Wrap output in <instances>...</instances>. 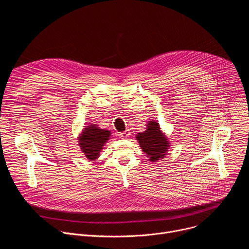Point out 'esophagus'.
I'll return each instance as SVG.
<instances>
[{
    "label": "esophagus",
    "mask_w": 249,
    "mask_h": 249,
    "mask_svg": "<svg viewBox=\"0 0 249 249\" xmlns=\"http://www.w3.org/2000/svg\"><path fill=\"white\" fill-rule=\"evenodd\" d=\"M129 136H130V132H129V131L121 132V133L119 134V137H120V138H122V139H126V138H128Z\"/></svg>",
    "instance_id": "34e87169"
}]
</instances>
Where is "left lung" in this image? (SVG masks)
Segmentation results:
<instances>
[{
  "label": "left lung",
  "instance_id": "obj_1",
  "mask_svg": "<svg viewBox=\"0 0 249 249\" xmlns=\"http://www.w3.org/2000/svg\"><path fill=\"white\" fill-rule=\"evenodd\" d=\"M136 140L141 149L148 156L149 160L153 162L163 159L170 149V142L160 130V124L154 120L148 122L144 132L136 135Z\"/></svg>",
  "mask_w": 249,
  "mask_h": 249
}]
</instances>
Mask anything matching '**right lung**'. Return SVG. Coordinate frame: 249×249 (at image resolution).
Listing matches in <instances>:
<instances>
[{
	"label": "right lung",
	"instance_id": "1",
	"mask_svg": "<svg viewBox=\"0 0 249 249\" xmlns=\"http://www.w3.org/2000/svg\"><path fill=\"white\" fill-rule=\"evenodd\" d=\"M109 130L100 129L96 124L86 126L81 132L78 142L79 146L89 160L94 161L98 159L103 146L110 139Z\"/></svg>",
	"mask_w": 249,
	"mask_h": 249
}]
</instances>
